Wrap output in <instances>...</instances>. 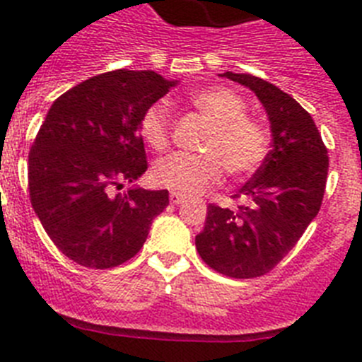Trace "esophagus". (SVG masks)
<instances>
[{"label":"esophagus","instance_id":"34e87169","mask_svg":"<svg viewBox=\"0 0 362 362\" xmlns=\"http://www.w3.org/2000/svg\"><path fill=\"white\" fill-rule=\"evenodd\" d=\"M185 201L183 194H177V192H170V203L172 204H181Z\"/></svg>","mask_w":362,"mask_h":362}]
</instances>
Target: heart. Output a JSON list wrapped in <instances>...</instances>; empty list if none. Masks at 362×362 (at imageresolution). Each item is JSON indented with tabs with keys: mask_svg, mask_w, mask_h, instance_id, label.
Returning a JSON list of instances; mask_svg holds the SVG:
<instances>
[{
	"mask_svg": "<svg viewBox=\"0 0 362 362\" xmlns=\"http://www.w3.org/2000/svg\"><path fill=\"white\" fill-rule=\"evenodd\" d=\"M188 101L212 123L203 145V156L172 153L153 165L156 185L185 196H197L219 183L223 170L233 177L255 172L268 150L267 132L257 121L245 116L241 95L226 86H206L192 92ZM139 132L146 145L163 150L168 143V114L153 105L143 114Z\"/></svg>",
	"mask_w": 362,
	"mask_h": 362,
	"instance_id": "b5f03b06",
	"label": "heart"
}]
</instances>
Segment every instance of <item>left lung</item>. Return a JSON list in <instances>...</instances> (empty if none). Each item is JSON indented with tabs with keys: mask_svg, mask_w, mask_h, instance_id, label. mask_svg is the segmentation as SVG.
Segmentation results:
<instances>
[{
	"mask_svg": "<svg viewBox=\"0 0 362 362\" xmlns=\"http://www.w3.org/2000/svg\"><path fill=\"white\" fill-rule=\"evenodd\" d=\"M250 88L270 121L272 150L233 197L239 210L209 204L196 248L223 276H264L292 250L315 219L325 196L328 150L312 116L292 95L252 74H219Z\"/></svg>",
	"mask_w": 362,
	"mask_h": 362,
	"instance_id": "obj_1",
	"label": "left lung"
}]
</instances>
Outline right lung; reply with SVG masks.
<instances>
[{"mask_svg":"<svg viewBox=\"0 0 362 362\" xmlns=\"http://www.w3.org/2000/svg\"><path fill=\"white\" fill-rule=\"evenodd\" d=\"M175 85L153 70H114L50 107L28 153V192L45 232L74 263L123 264L166 209L168 190H116L146 172L139 123Z\"/></svg>","mask_w":362,"mask_h":362,"instance_id":"1","label":"right lung"}]
</instances>
